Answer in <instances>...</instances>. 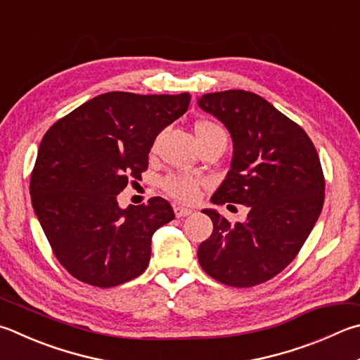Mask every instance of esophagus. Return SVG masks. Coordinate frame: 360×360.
Listing matches in <instances>:
<instances>
[{
    "mask_svg": "<svg viewBox=\"0 0 360 360\" xmlns=\"http://www.w3.org/2000/svg\"><path fill=\"white\" fill-rule=\"evenodd\" d=\"M174 214H176V217H178V219L187 217V215L192 214V209L184 207V206H179V205H174Z\"/></svg>",
    "mask_w": 360,
    "mask_h": 360,
    "instance_id": "1",
    "label": "esophagus"
}]
</instances>
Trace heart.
I'll use <instances>...</instances> for the list:
<instances>
[{
    "instance_id": "heart-1",
    "label": "heart",
    "mask_w": 360,
    "mask_h": 360,
    "mask_svg": "<svg viewBox=\"0 0 360 360\" xmlns=\"http://www.w3.org/2000/svg\"><path fill=\"white\" fill-rule=\"evenodd\" d=\"M214 132H224V130H221L217 124H214L211 121H198L195 124V135H197V139ZM200 186V179L186 174H168L167 178H163L162 181L163 191L179 201H192L197 198Z\"/></svg>"
}]
</instances>
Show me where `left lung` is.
<instances>
[{"instance_id": "1", "label": "left lung", "mask_w": 360, "mask_h": 360, "mask_svg": "<svg viewBox=\"0 0 360 360\" xmlns=\"http://www.w3.org/2000/svg\"><path fill=\"white\" fill-rule=\"evenodd\" d=\"M198 107L233 140L230 169L211 201L248 207L245 221L233 225L202 209L214 230L200 244L198 261L220 283L248 288L282 272L309 238L324 202L323 168L304 129L258 94L209 93Z\"/></svg>"}]
</instances>
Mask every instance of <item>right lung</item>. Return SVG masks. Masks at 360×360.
<instances>
[{"label": "right lung", "mask_w": 360, "mask_h": 360, "mask_svg": "<svg viewBox=\"0 0 360 360\" xmlns=\"http://www.w3.org/2000/svg\"><path fill=\"white\" fill-rule=\"evenodd\" d=\"M191 94L113 91L56 121L31 174V202L58 261L80 282L110 288L141 276L155 230L174 219L167 200L117 205L140 179L155 136L187 112Z\"/></svg>", "instance_id": "add662e5"}]
</instances>
